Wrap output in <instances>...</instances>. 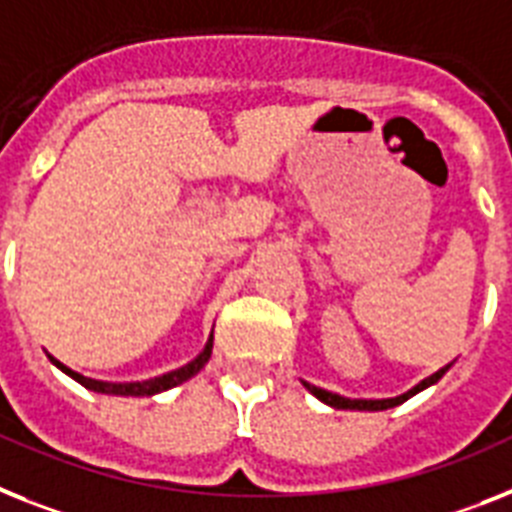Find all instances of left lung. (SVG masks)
<instances>
[{
    "instance_id": "left-lung-1",
    "label": "left lung",
    "mask_w": 512,
    "mask_h": 512,
    "mask_svg": "<svg viewBox=\"0 0 512 512\" xmlns=\"http://www.w3.org/2000/svg\"><path fill=\"white\" fill-rule=\"evenodd\" d=\"M450 369V366H445V369H439L437 374H432V377H426L424 382L416 384L413 390H408L405 395H400V398H390V400H350V398H342V395H335V392H327L322 390V387H314V384L303 382V387H306L314 398H319L322 403L332 405V408H342V411H387V408H395V405H400L403 400L413 398L416 392L426 390V387H432V384H437L439 379H442V374Z\"/></svg>"
}]
</instances>
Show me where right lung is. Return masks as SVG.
Returning a JSON list of instances; mask_svg holds the SVG:
<instances>
[{
    "label": "right lung",
    "instance_id": "obj_1",
    "mask_svg": "<svg viewBox=\"0 0 512 512\" xmlns=\"http://www.w3.org/2000/svg\"><path fill=\"white\" fill-rule=\"evenodd\" d=\"M211 345H214V337H209L206 348L201 350V353H198V356L193 358L188 366H183V369L170 371V374H164V377L149 379V382H130V384H109V382H99V379H88V377H83V374H78V371L67 369L65 363H59L57 358H52V361H54V366H59V369L65 371L67 377H73L75 382H80L83 387H88V390L101 392V395H122V398H149V395H156V392H164V390H172V387H177V384H183V382H188L190 377H196L198 371L204 369L206 361L211 358Z\"/></svg>",
    "mask_w": 512,
    "mask_h": 512
}]
</instances>
